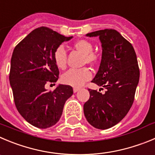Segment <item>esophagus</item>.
Returning <instances> with one entry per match:
<instances>
[{"mask_svg": "<svg viewBox=\"0 0 155 155\" xmlns=\"http://www.w3.org/2000/svg\"><path fill=\"white\" fill-rule=\"evenodd\" d=\"M79 90V88H73V92H77Z\"/></svg>", "mask_w": 155, "mask_h": 155, "instance_id": "esophagus-1", "label": "esophagus"}]
</instances>
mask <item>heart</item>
I'll list each match as a JSON object with an SVG mask.
<instances>
[{
    "label": "heart",
    "instance_id": "heart-1",
    "mask_svg": "<svg viewBox=\"0 0 155 155\" xmlns=\"http://www.w3.org/2000/svg\"><path fill=\"white\" fill-rule=\"evenodd\" d=\"M75 48L83 54L82 63L89 65H95L98 62L99 56L93 51V46L86 40H79L73 44ZM53 60L59 69H64L66 67L67 53L63 46L56 47L53 52ZM92 78V73L88 68L82 67L80 69H70L62 76V82L66 85L80 87L85 82Z\"/></svg>",
    "mask_w": 155,
    "mask_h": 155
}]
</instances>
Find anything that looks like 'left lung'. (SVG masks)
<instances>
[{"label":"left lung","mask_w":155,"mask_h":155,"mask_svg":"<svg viewBox=\"0 0 155 155\" xmlns=\"http://www.w3.org/2000/svg\"><path fill=\"white\" fill-rule=\"evenodd\" d=\"M86 36L99 37L102 43V60L92 82L105 92L102 94L89 89L90 97L83 111L91 125L107 129L123 119L134 102L140 76L136 53L131 43L113 29L97 30Z\"/></svg>","instance_id":"obj_1"}]
</instances>
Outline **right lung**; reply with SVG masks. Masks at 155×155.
<instances>
[{"mask_svg":"<svg viewBox=\"0 0 155 155\" xmlns=\"http://www.w3.org/2000/svg\"><path fill=\"white\" fill-rule=\"evenodd\" d=\"M66 37L47 27L34 30L14 48L11 61L10 84L16 108L30 125L39 128L53 126L60 120L73 88L60 85L53 91L45 86L59 79L53 52Z\"/></svg>","mask_w":155,"mask_h":155,"instance_id":"add662e5","label":"right lung"}]
</instances>
